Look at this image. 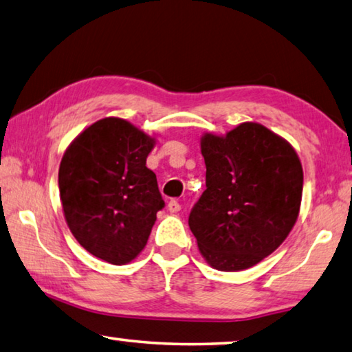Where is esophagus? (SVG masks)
I'll list each match as a JSON object with an SVG mask.
<instances>
[{"label":"esophagus","mask_w":352,"mask_h":352,"mask_svg":"<svg viewBox=\"0 0 352 352\" xmlns=\"http://www.w3.org/2000/svg\"><path fill=\"white\" fill-rule=\"evenodd\" d=\"M180 209H182V206H180V203H178V201L170 200V201L168 203V210H169L170 214H177Z\"/></svg>","instance_id":"34e87169"}]
</instances>
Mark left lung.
Returning a JSON list of instances; mask_svg holds the SVG:
<instances>
[{
  "mask_svg": "<svg viewBox=\"0 0 352 352\" xmlns=\"http://www.w3.org/2000/svg\"><path fill=\"white\" fill-rule=\"evenodd\" d=\"M206 190L190 210L189 228L214 270L252 267L286 240L298 219L303 168L296 149L260 123L225 135L203 133Z\"/></svg>",
  "mask_w": 352,
  "mask_h": 352,
  "instance_id": "8db88e82",
  "label": "left lung"
}]
</instances>
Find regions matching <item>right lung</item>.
<instances>
[{
	"label": "right lung",
	"instance_id": "add662e5",
	"mask_svg": "<svg viewBox=\"0 0 352 352\" xmlns=\"http://www.w3.org/2000/svg\"><path fill=\"white\" fill-rule=\"evenodd\" d=\"M155 137L131 121H95L67 146L58 170L63 212L76 241L100 260L126 265L148 243L164 206L146 168Z\"/></svg>",
	"mask_w": 352,
	"mask_h": 352
}]
</instances>
